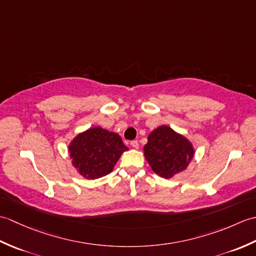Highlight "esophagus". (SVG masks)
<instances>
[{"instance_id":"1","label":"esophagus","mask_w":256,"mask_h":256,"mask_svg":"<svg viewBox=\"0 0 256 256\" xmlns=\"http://www.w3.org/2000/svg\"><path fill=\"white\" fill-rule=\"evenodd\" d=\"M131 145H132V148H138V142L136 140H132V142H131Z\"/></svg>"}]
</instances>
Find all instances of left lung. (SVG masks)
I'll return each mask as SVG.
<instances>
[{
  "mask_svg": "<svg viewBox=\"0 0 256 256\" xmlns=\"http://www.w3.org/2000/svg\"><path fill=\"white\" fill-rule=\"evenodd\" d=\"M148 140L144 146L145 158L152 170L162 178H170L186 170L192 160V145L170 126L157 128Z\"/></svg>",
  "mask_w": 256,
  "mask_h": 256,
  "instance_id": "1",
  "label": "left lung"
}]
</instances>
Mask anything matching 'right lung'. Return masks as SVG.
Here are the masks:
<instances>
[{"mask_svg":"<svg viewBox=\"0 0 256 256\" xmlns=\"http://www.w3.org/2000/svg\"><path fill=\"white\" fill-rule=\"evenodd\" d=\"M128 150L118 134L101 128H92L79 134L69 146L72 165L86 179L110 174L123 152Z\"/></svg>","mask_w":256,"mask_h":256,"instance_id":"1","label":"right lung"}]
</instances>
